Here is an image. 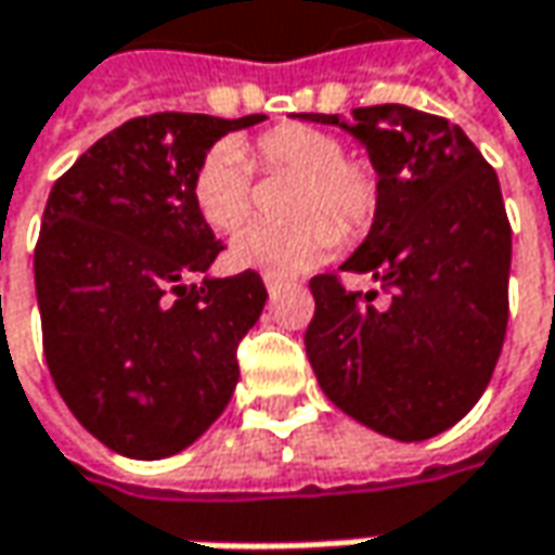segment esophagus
Here are the masks:
<instances>
[{"label": "esophagus", "instance_id": "esophagus-1", "mask_svg": "<svg viewBox=\"0 0 555 555\" xmlns=\"http://www.w3.org/2000/svg\"><path fill=\"white\" fill-rule=\"evenodd\" d=\"M264 291L274 296V293L284 291V281H281V278H268V274H264Z\"/></svg>", "mask_w": 555, "mask_h": 555}]
</instances>
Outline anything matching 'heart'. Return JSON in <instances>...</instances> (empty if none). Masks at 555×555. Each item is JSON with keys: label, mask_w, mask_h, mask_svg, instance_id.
<instances>
[{"label": "heart", "mask_w": 555, "mask_h": 555, "mask_svg": "<svg viewBox=\"0 0 555 555\" xmlns=\"http://www.w3.org/2000/svg\"><path fill=\"white\" fill-rule=\"evenodd\" d=\"M262 171L299 175L293 224H249L231 243V262L268 278H293L321 264L344 236L362 234L377 206V178L365 162L347 158V143L315 125H278L253 143ZM193 203L215 231H236L253 208V168L236 143L211 146L193 175Z\"/></svg>", "instance_id": "1"}]
</instances>
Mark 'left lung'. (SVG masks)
<instances>
[{"label": "left lung", "mask_w": 555, "mask_h": 555, "mask_svg": "<svg viewBox=\"0 0 555 555\" xmlns=\"http://www.w3.org/2000/svg\"><path fill=\"white\" fill-rule=\"evenodd\" d=\"M344 127L372 158L377 206L344 271L390 293H349L334 274L309 281L315 315L306 352L324 397L393 440H428L481 400L509 321L513 228L496 171L440 115L369 105L299 115Z\"/></svg>", "instance_id": "left-lung-1"}]
</instances>
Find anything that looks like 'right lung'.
Wrapping results in <instances>:
<instances>
[{
	"instance_id": "obj_1",
	"label": "right lung",
	"mask_w": 555,
	"mask_h": 555,
	"mask_svg": "<svg viewBox=\"0 0 555 555\" xmlns=\"http://www.w3.org/2000/svg\"><path fill=\"white\" fill-rule=\"evenodd\" d=\"M259 121L130 118L49 193L34 253L46 365L74 418L121 456H175L231 402L236 344L268 293L256 271L208 278L224 246L190 186L224 133Z\"/></svg>"
}]
</instances>
